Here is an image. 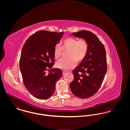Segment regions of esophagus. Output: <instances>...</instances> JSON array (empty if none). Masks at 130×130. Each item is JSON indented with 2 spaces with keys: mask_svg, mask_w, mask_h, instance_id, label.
<instances>
[{
  "mask_svg": "<svg viewBox=\"0 0 130 130\" xmlns=\"http://www.w3.org/2000/svg\"><path fill=\"white\" fill-rule=\"evenodd\" d=\"M67 73V72H63V75H64L66 74Z\"/></svg>",
  "mask_w": 130,
  "mask_h": 130,
  "instance_id": "esophagus-1",
  "label": "esophagus"
}]
</instances>
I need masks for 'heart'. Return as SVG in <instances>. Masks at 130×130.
Returning a JSON list of instances; mask_svg holds the SVG:
<instances>
[{
  "label": "heart",
  "mask_w": 130,
  "mask_h": 130,
  "mask_svg": "<svg viewBox=\"0 0 130 130\" xmlns=\"http://www.w3.org/2000/svg\"><path fill=\"white\" fill-rule=\"evenodd\" d=\"M88 43L84 39L77 40L76 38L69 37L64 40L61 47L56 45L54 50V56L56 59L61 57L62 52L68 51V59H61L56 63V66L63 70L68 71L74 68L76 62L83 60L88 51Z\"/></svg>",
  "instance_id": "1"
}]
</instances>
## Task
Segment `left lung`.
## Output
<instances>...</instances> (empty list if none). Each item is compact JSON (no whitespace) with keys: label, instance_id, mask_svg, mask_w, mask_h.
Segmentation results:
<instances>
[{"label":"left lung","instance_id":"1","mask_svg":"<svg viewBox=\"0 0 130 130\" xmlns=\"http://www.w3.org/2000/svg\"><path fill=\"white\" fill-rule=\"evenodd\" d=\"M72 35L84 38L88 43L86 56L73 70L74 78L70 85L76 96L85 99L97 93L103 81L107 70L106 51L103 44L91 31L83 30Z\"/></svg>","mask_w":130,"mask_h":130}]
</instances>
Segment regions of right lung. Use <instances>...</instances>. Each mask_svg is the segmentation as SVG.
Masks as SVG:
<instances>
[{
    "mask_svg": "<svg viewBox=\"0 0 130 130\" xmlns=\"http://www.w3.org/2000/svg\"><path fill=\"white\" fill-rule=\"evenodd\" d=\"M63 32L40 30L32 34L24 44L19 67L24 85L29 93L38 99L50 98L56 90V83L62 75L54 65V50L61 39ZM51 69L48 74L45 72Z\"/></svg>",
    "mask_w": 130,
    "mask_h": 130,
    "instance_id": "right-lung-1",
    "label": "right lung"
}]
</instances>
